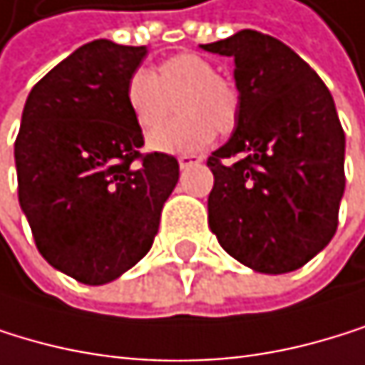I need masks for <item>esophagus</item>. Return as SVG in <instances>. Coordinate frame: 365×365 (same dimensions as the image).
<instances>
[{
	"instance_id": "esophagus-1",
	"label": "esophagus",
	"mask_w": 365,
	"mask_h": 365,
	"mask_svg": "<svg viewBox=\"0 0 365 365\" xmlns=\"http://www.w3.org/2000/svg\"><path fill=\"white\" fill-rule=\"evenodd\" d=\"M198 163H202V158H200V156H193V154H182V156L178 158V165H180V169L193 167V165H198Z\"/></svg>"
}]
</instances>
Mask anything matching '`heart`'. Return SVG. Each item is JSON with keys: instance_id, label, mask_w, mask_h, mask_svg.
<instances>
[{"instance_id": "1", "label": "heart", "mask_w": 365, "mask_h": 365, "mask_svg": "<svg viewBox=\"0 0 365 365\" xmlns=\"http://www.w3.org/2000/svg\"><path fill=\"white\" fill-rule=\"evenodd\" d=\"M177 103L181 116L162 124ZM125 103L147 145L163 154H193L211 145L218 132H231L240 114V96L233 83L215 74V66L200 54L182 52L158 66L152 74L136 70L125 86Z\"/></svg>"}]
</instances>
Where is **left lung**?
<instances>
[{
  "instance_id": "left-lung-1",
  "label": "left lung",
  "mask_w": 365,
  "mask_h": 365,
  "mask_svg": "<svg viewBox=\"0 0 365 365\" xmlns=\"http://www.w3.org/2000/svg\"><path fill=\"white\" fill-rule=\"evenodd\" d=\"M200 48L231 56L240 96L231 138L207 160L209 229L257 273L295 271L337 231L346 136L335 101L299 54L257 30Z\"/></svg>"
}]
</instances>
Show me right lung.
<instances>
[{
	"mask_svg": "<svg viewBox=\"0 0 365 365\" xmlns=\"http://www.w3.org/2000/svg\"><path fill=\"white\" fill-rule=\"evenodd\" d=\"M145 46L96 39L30 90L15 140L19 205L39 253L81 284L120 277L147 255L178 160L140 154L125 103Z\"/></svg>",
	"mask_w": 365,
	"mask_h": 365,
	"instance_id": "1",
	"label": "right lung"
}]
</instances>
